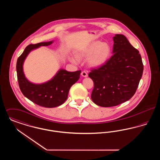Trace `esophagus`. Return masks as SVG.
<instances>
[{
	"label": "esophagus",
	"mask_w": 160,
	"mask_h": 160,
	"mask_svg": "<svg viewBox=\"0 0 160 160\" xmlns=\"http://www.w3.org/2000/svg\"><path fill=\"white\" fill-rule=\"evenodd\" d=\"M81 75H82V76L84 77H88V73L86 72V71H83L82 72Z\"/></svg>",
	"instance_id": "obj_1"
}]
</instances>
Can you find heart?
<instances>
[{"mask_svg":"<svg viewBox=\"0 0 160 160\" xmlns=\"http://www.w3.org/2000/svg\"><path fill=\"white\" fill-rule=\"evenodd\" d=\"M112 48L108 42L95 41L83 50L79 52L77 57L79 59L89 58L88 63L91 67H99L106 63L110 58ZM70 59L74 64L78 63V60L75 57H72Z\"/></svg>","mask_w":160,"mask_h":160,"instance_id":"obj_1","label":"heart"}]
</instances>
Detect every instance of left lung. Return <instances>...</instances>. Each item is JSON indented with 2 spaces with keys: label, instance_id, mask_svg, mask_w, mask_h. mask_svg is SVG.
Segmentation results:
<instances>
[{
  "label": "left lung",
  "instance_id": "left-lung-1",
  "mask_svg": "<svg viewBox=\"0 0 160 160\" xmlns=\"http://www.w3.org/2000/svg\"><path fill=\"white\" fill-rule=\"evenodd\" d=\"M113 41V56L104 65L92 69L89 74L94 83L92 100L104 107L116 106L132 98L143 71L139 52L127 38L116 34Z\"/></svg>",
  "mask_w": 160,
  "mask_h": 160
}]
</instances>
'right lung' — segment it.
Returning <instances> with one entry per match:
<instances>
[{
	"label": "right lung",
	"mask_w": 160,
	"mask_h": 160,
	"mask_svg": "<svg viewBox=\"0 0 160 160\" xmlns=\"http://www.w3.org/2000/svg\"><path fill=\"white\" fill-rule=\"evenodd\" d=\"M53 41L30 44L24 49L17 62V79L20 89L24 96L35 104L47 108L59 106L68 98L70 88L80 78L81 71L68 72L61 69L49 81L41 84L30 82L24 76L23 63L32 50L41 46H48Z\"/></svg>",
	"instance_id": "right-lung-1"
}]
</instances>
